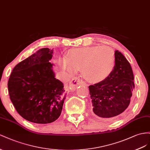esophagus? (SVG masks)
<instances>
[{"instance_id": "obj_1", "label": "esophagus", "mask_w": 150, "mask_h": 150, "mask_svg": "<svg viewBox=\"0 0 150 150\" xmlns=\"http://www.w3.org/2000/svg\"><path fill=\"white\" fill-rule=\"evenodd\" d=\"M82 84H85L82 80H80L79 78H74L73 79L71 80V82H70V87L71 89L75 91L76 88L79 85H82Z\"/></svg>"}]
</instances>
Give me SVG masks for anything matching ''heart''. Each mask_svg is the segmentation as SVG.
<instances>
[{
	"mask_svg": "<svg viewBox=\"0 0 150 150\" xmlns=\"http://www.w3.org/2000/svg\"><path fill=\"white\" fill-rule=\"evenodd\" d=\"M114 51L109 46H87L71 50L60 59L62 69L74 75L82 69L83 77L92 83L108 79L115 67Z\"/></svg>",
	"mask_w": 150,
	"mask_h": 150,
	"instance_id": "b5f03b06",
	"label": "heart"
}]
</instances>
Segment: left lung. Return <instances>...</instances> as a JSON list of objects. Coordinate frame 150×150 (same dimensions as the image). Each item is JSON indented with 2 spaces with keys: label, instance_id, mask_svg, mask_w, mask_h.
<instances>
[{
  "label": "left lung",
  "instance_id": "8db88e82",
  "mask_svg": "<svg viewBox=\"0 0 150 150\" xmlns=\"http://www.w3.org/2000/svg\"><path fill=\"white\" fill-rule=\"evenodd\" d=\"M112 74L104 82L88 87L93 112L102 118L122 114L129 106L134 88V75L130 63L118 50Z\"/></svg>",
  "mask_w": 150,
  "mask_h": 150
}]
</instances>
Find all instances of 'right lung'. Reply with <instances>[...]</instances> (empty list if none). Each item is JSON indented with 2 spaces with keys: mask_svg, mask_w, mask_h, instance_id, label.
<instances>
[{
  "mask_svg": "<svg viewBox=\"0 0 150 150\" xmlns=\"http://www.w3.org/2000/svg\"><path fill=\"white\" fill-rule=\"evenodd\" d=\"M53 49L44 48L19 63L8 81L10 99L25 120L37 124L53 122L59 117L67 93L55 78L50 62Z\"/></svg>",
  "mask_w": 150,
  "mask_h": 150,
  "instance_id": "add662e5",
  "label": "right lung"
}]
</instances>
